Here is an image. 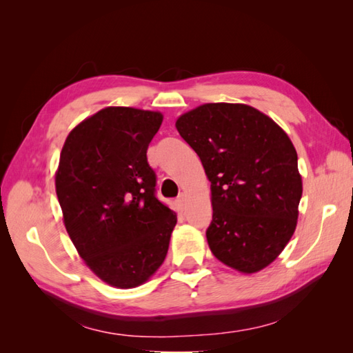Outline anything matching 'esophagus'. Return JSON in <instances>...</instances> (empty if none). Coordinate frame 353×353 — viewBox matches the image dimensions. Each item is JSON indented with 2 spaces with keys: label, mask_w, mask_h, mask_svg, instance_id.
Segmentation results:
<instances>
[{
  "label": "esophagus",
  "mask_w": 353,
  "mask_h": 353,
  "mask_svg": "<svg viewBox=\"0 0 353 353\" xmlns=\"http://www.w3.org/2000/svg\"><path fill=\"white\" fill-rule=\"evenodd\" d=\"M177 203H179V206L181 208H185L186 206V194H179V197H177Z\"/></svg>",
  "instance_id": "1"
}]
</instances>
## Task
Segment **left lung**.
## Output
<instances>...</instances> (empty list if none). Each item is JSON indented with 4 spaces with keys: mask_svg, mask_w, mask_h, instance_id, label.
<instances>
[{
    "mask_svg": "<svg viewBox=\"0 0 353 353\" xmlns=\"http://www.w3.org/2000/svg\"><path fill=\"white\" fill-rule=\"evenodd\" d=\"M211 182L209 249L223 264L256 273L296 230L302 177L288 134L247 104L208 103L176 121Z\"/></svg>",
    "mask_w": 353,
    "mask_h": 353,
    "instance_id": "8db88e82",
    "label": "left lung"
}]
</instances>
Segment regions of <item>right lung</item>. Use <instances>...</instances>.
<instances>
[{
    "mask_svg": "<svg viewBox=\"0 0 353 353\" xmlns=\"http://www.w3.org/2000/svg\"><path fill=\"white\" fill-rule=\"evenodd\" d=\"M162 114L106 108L66 138L56 192L66 232L86 265L117 288L144 283L167 256L176 212L156 197L147 148Z\"/></svg>",
    "mask_w": 353,
    "mask_h": 353,
    "instance_id": "obj_1",
    "label": "right lung"
}]
</instances>
